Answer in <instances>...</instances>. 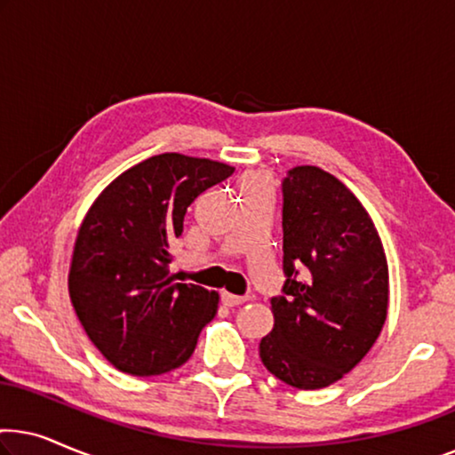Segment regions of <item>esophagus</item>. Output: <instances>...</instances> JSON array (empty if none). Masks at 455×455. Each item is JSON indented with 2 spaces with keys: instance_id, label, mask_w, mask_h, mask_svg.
<instances>
[{
  "instance_id": "34e87169",
  "label": "esophagus",
  "mask_w": 455,
  "mask_h": 455,
  "mask_svg": "<svg viewBox=\"0 0 455 455\" xmlns=\"http://www.w3.org/2000/svg\"><path fill=\"white\" fill-rule=\"evenodd\" d=\"M248 300L246 296H235V294H229V291H223L221 294V302L226 304V307L234 308V307H240V304H244Z\"/></svg>"
}]
</instances>
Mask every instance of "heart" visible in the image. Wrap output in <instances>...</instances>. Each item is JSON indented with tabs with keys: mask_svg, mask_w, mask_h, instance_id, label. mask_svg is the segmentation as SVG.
<instances>
[{
	"mask_svg": "<svg viewBox=\"0 0 455 455\" xmlns=\"http://www.w3.org/2000/svg\"><path fill=\"white\" fill-rule=\"evenodd\" d=\"M252 180H254V182H257V180H260V178H251V180H248V182H252Z\"/></svg>",
	"mask_w": 455,
	"mask_h": 455,
	"instance_id": "1",
	"label": "heart"
}]
</instances>
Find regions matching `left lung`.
<instances>
[{"label": "left lung", "mask_w": 455, "mask_h": 455, "mask_svg": "<svg viewBox=\"0 0 455 455\" xmlns=\"http://www.w3.org/2000/svg\"><path fill=\"white\" fill-rule=\"evenodd\" d=\"M283 275L271 298L273 331L260 339L267 371L296 389L339 381L381 333L387 259L356 196L313 165L282 180Z\"/></svg>", "instance_id": "8db88e82"}]
</instances>
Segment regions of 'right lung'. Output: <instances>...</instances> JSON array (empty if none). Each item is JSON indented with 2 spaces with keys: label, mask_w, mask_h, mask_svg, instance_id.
Wrapping results in <instances>:
<instances>
[{
  "label": "right lung",
  "mask_w": 455,
  "mask_h": 455,
  "mask_svg": "<svg viewBox=\"0 0 455 455\" xmlns=\"http://www.w3.org/2000/svg\"><path fill=\"white\" fill-rule=\"evenodd\" d=\"M234 167L164 153L101 192L70 267V298L86 335L117 371L151 377L182 366L217 313V291L170 275L186 211Z\"/></svg>",
  "instance_id": "1"
}]
</instances>
